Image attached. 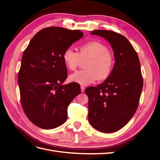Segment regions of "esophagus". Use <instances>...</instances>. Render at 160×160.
Returning a JSON list of instances; mask_svg holds the SVG:
<instances>
[{"mask_svg":"<svg viewBox=\"0 0 160 160\" xmlns=\"http://www.w3.org/2000/svg\"><path fill=\"white\" fill-rule=\"evenodd\" d=\"M85 89V87H84V86H83V85H81V92H82V93H83V92H84Z\"/></svg>","mask_w":160,"mask_h":160,"instance_id":"esophagus-1","label":"esophagus"}]
</instances>
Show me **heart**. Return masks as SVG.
Wrapping results in <instances>:
<instances>
[{"instance_id": "obj_1", "label": "heart", "mask_w": 160, "mask_h": 160, "mask_svg": "<svg viewBox=\"0 0 160 160\" xmlns=\"http://www.w3.org/2000/svg\"><path fill=\"white\" fill-rule=\"evenodd\" d=\"M85 70L77 71L69 76L72 82L82 85L93 83L97 80L107 79L111 74L114 66V59L108 47L102 42L92 41L81 45L78 52L71 48L65 50L62 60L67 69L75 71L81 61L87 60Z\"/></svg>"}]
</instances>
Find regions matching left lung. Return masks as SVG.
<instances>
[{
	"mask_svg": "<svg viewBox=\"0 0 160 160\" xmlns=\"http://www.w3.org/2000/svg\"><path fill=\"white\" fill-rule=\"evenodd\" d=\"M91 34L109 41L115 62L103 83L85 89L89 98L88 119L97 130L112 133L125 126L138 107L143 88L139 59L133 46L120 34L108 30H95Z\"/></svg>",
	"mask_w": 160,
	"mask_h": 160,
	"instance_id": "obj_1",
	"label": "left lung"
}]
</instances>
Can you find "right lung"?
Masks as SVG:
<instances>
[{
  "label": "right lung",
  "mask_w": 160,
  "mask_h": 160,
  "mask_svg": "<svg viewBox=\"0 0 160 160\" xmlns=\"http://www.w3.org/2000/svg\"><path fill=\"white\" fill-rule=\"evenodd\" d=\"M83 35L79 30L45 28L24 51L18 75L21 102L28 119L38 128L51 129L63 124L68 106L81 93L78 83L62 85L67 77L62 54Z\"/></svg>",
  "instance_id": "add662e5"
}]
</instances>
